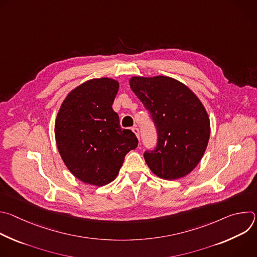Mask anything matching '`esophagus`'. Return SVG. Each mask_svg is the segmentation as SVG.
Returning <instances> with one entry per match:
<instances>
[{
	"label": "esophagus",
	"instance_id": "obj_1",
	"mask_svg": "<svg viewBox=\"0 0 257 257\" xmlns=\"http://www.w3.org/2000/svg\"><path fill=\"white\" fill-rule=\"evenodd\" d=\"M132 131L134 132V134L136 135V137H137V138H139V129H138L136 126L132 129Z\"/></svg>",
	"mask_w": 257,
	"mask_h": 257
}]
</instances>
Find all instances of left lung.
Instances as JSON below:
<instances>
[{
    "instance_id": "left-lung-1",
    "label": "left lung",
    "mask_w": 257,
    "mask_h": 257,
    "mask_svg": "<svg viewBox=\"0 0 257 257\" xmlns=\"http://www.w3.org/2000/svg\"><path fill=\"white\" fill-rule=\"evenodd\" d=\"M129 85L158 130L156 150L144 153L149 168L165 180L187 176L201 161L210 135L201 100L187 85L168 76H133Z\"/></svg>"
}]
</instances>
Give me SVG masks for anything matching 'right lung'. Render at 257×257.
<instances>
[{
    "label": "right lung",
    "mask_w": 257,
    "mask_h": 257,
    "mask_svg": "<svg viewBox=\"0 0 257 257\" xmlns=\"http://www.w3.org/2000/svg\"><path fill=\"white\" fill-rule=\"evenodd\" d=\"M119 81L101 77L83 82L63 100L55 121V137L68 170L80 181L104 186L114 181L125 156L138 140L122 129L112 107Z\"/></svg>",
    "instance_id": "obj_1"
}]
</instances>
